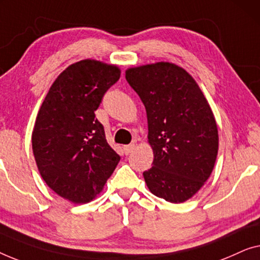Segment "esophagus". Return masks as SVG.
I'll return each instance as SVG.
<instances>
[{
  "label": "esophagus",
  "instance_id": "esophagus-1",
  "mask_svg": "<svg viewBox=\"0 0 260 260\" xmlns=\"http://www.w3.org/2000/svg\"><path fill=\"white\" fill-rule=\"evenodd\" d=\"M134 148H135V145L134 144H129V145L123 146V151H125L126 154H129V153L133 152Z\"/></svg>",
  "mask_w": 260,
  "mask_h": 260
}]
</instances>
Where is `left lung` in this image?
<instances>
[{
	"mask_svg": "<svg viewBox=\"0 0 260 260\" xmlns=\"http://www.w3.org/2000/svg\"><path fill=\"white\" fill-rule=\"evenodd\" d=\"M126 80L145 105L153 166L144 172L153 194L184 203L210 178L218 154V128L194 79L170 62L126 71Z\"/></svg>",
	"mask_w": 260,
	"mask_h": 260,
	"instance_id": "left-lung-1",
	"label": "left lung"
}]
</instances>
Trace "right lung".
I'll return each instance as SVG.
<instances>
[{
	"label": "right lung",
	"instance_id": "1",
	"mask_svg": "<svg viewBox=\"0 0 260 260\" xmlns=\"http://www.w3.org/2000/svg\"><path fill=\"white\" fill-rule=\"evenodd\" d=\"M119 79L116 66L79 61L57 76L39 111L31 135L36 165L46 184L74 204L93 200L120 160L94 113Z\"/></svg>",
	"mask_w": 260,
	"mask_h": 260
}]
</instances>
